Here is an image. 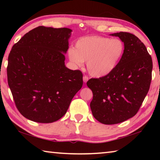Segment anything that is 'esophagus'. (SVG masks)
Returning <instances> with one entry per match:
<instances>
[{
    "mask_svg": "<svg viewBox=\"0 0 160 160\" xmlns=\"http://www.w3.org/2000/svg\"><path fill=\"white\" fill-rule=\"evenodd\" d=\"M89 80V78L87 76V75H85V76H83V81L84 82H88V80Z\"/></svg>",
    "mask_w": 160,
    "mask_h": 160,
    "instance_id": "esophagus-1",
    "label": "esophagus"
}]
</instances>
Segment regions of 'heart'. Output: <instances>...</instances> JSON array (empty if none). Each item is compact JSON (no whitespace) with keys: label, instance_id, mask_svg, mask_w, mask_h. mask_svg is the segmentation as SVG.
Instances as JSON below:
<instances>
[{"label":"heart","instance_id":"1","mask_svg":"<svg viewBox=\"0 0 160 160\" xmlns=\"http://www.w3.org/2000/svg\"><path fill=\"white\" fill-rule=\"evenodd\" d=\"M121 40L98 35L81 37L75 43V48H70L68 56L75 67L87 68L91 75L100 78L112 72L117 66L124 52Z\"/></svg>","mask_w":160,"mask_h":160}]
</instances>
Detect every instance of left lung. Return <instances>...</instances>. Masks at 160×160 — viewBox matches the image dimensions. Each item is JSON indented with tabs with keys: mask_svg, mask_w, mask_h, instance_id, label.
Here are the masks:
<instances>
[{
	"mask_svg": "<svg viewBox=\"0 0 160 160\" xmlns=\"http://www.w3.org/2000/svg\"><path fill=\"white\" fill-rule=\"evenodd\" d=\"M111 35L124 43L122 58L111 73L87 82L93 93L92 113L106 125L123 122L136 114L150 89L152 70L151 56L136 36L126 32Z\"/></svg>",
	"mask_w": 160,
	"mask_h": 160,
	"instance_id": "obj_1",
	"label": "left lung"
}]
</instances>
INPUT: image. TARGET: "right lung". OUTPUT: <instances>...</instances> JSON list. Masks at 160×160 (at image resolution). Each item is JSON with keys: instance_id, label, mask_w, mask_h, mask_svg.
Here are the masks:
<instances>
[{"instance_id": "obj_1", "label": "right lung", "mask_w": 160, "mask_h": 160, "mask_svg": "<svg viewBox=\"0 0 160 160\" xmlns=\"http://www.w3.org/2000/svg\"><path fill=\"white\" fill-rule=\"evenodd\" d=\"M72 30L39 26L13 45L8 56V82L24 117L48 123L66 114L82 87V73L65 66Z\"/></svg>"}]
</instances>
